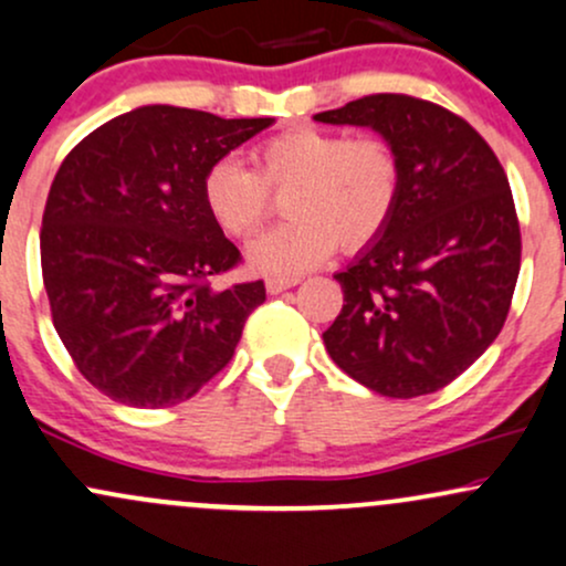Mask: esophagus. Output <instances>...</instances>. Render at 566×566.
Wrapping results in <instances>:
<instances>
[{
  "instance_id": "obj_1",
  "label": "esophagus",
  "mask_w": 566,
  "mask_h": 566,
  "mask_svg": "<svg viewBox=\"0 0 566 566\" xmlns=\"http://www.w3.org/2000/svg\"><path fill=\"white\" fill-rule=\"evenodd\" d=\"M297 282H301L297 276H292V279L290 276H271V279H265V290H269L271 295H279V292L295 287Z\"/></svg>"
}]
</instances>
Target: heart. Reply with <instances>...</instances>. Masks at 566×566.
<instances>
[{
    "mask_svg": "<svg viewBox=\"0 0 566 566\" xmlns=\"http://www.w3.org/2000/svg\"><path fill=\"white\" fill-rule=\"evenodd\" d=\"M405 167L394 140L380 133L348 135L290 127L261 140L252 170L220 159L201 178L207 216L231 239H250L271 216V193H287V223L250 244L258 274H301L343 252L367 250L396 216Z\"/></svg>",
    "mask_w": 566,
    "mask_h": 566,
    "instance_id": "1",
    "label": "heart"
}]
</instances>
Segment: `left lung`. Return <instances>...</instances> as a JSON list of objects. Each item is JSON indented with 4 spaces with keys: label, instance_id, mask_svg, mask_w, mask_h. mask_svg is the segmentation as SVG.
<instances>
[{
    "label": "left lung",
    "instance_id": "1",
    "mask_svg": "<svg viewBox=\"0 0 566 566\" xmlns=\"http://www.w3.org/2000/svg\"><path fill=\"white\" fill-rule=\"evenodd\" d=\"M316 122L378 129L405 167L388 229L335 274L343 308L324 346L382 396L439 391L492 346L516 290L522 231L503 165L463 116L423 97L365 95Z\"/></svg>",
    "mask_w": 566,
    "mask_h": 566
}]
</instances>
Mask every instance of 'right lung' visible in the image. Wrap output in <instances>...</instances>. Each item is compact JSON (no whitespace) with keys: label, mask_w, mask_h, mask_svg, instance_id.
I'll use <instances>...</instances> for the list:
<instances>
[{"label":"right lung","mask_w":566,"mask_h":566,"mask_svg":"<svg viewBox=\"0 0 566 566\" xmlns=\"http://www.w3.org/2000/svg\"><path fill=\"white\" fill-rule=\"evenodd\" d=\"M274 119L143 106L63 159L42 231V276L63 346L90 386L129 407H175L231 361L263 279L201 201V178Z\"/></svg>","instance_id":"1"}]
</instances>
